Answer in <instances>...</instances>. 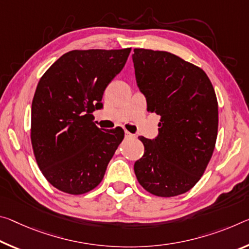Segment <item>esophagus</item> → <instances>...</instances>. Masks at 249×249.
<instances>
[{
  "mask_svg": "<svg viewBox=\"0 0 249 249\" xmlns=\"http://www.w3.org/2000/svg\"><path fill=\"white\" fill-rule=\"evenodd\" d=\"M125 137L126 139H135V135L132 133H129L128 131H125Z\"/></svg>",
  "mask_w": 249,
  "mask_h": 249,
  "instance_id": "obj_1",
  "label": "esophagus"
}]
</instances>
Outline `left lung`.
<instances>
[{
  "label": "left lung",
  "mask_w": 249,
  "mask_h": 249,
  "mask_svg": "<svg viewBox=\"0 0 249 249\" xmlns=\"http://www.w3.org/2000/svg\"><path fill=\"white\" fill-rule=\"evenodd\" d=\"M133 62L147 110L160 115L156 139L140 137L145 151L134 172L153 195L184 194L200 179L215 148L214 88L202 69L165 51L134 49Z\"/></svg>",
  "instance_id": "obj_1"
}]
</instances>
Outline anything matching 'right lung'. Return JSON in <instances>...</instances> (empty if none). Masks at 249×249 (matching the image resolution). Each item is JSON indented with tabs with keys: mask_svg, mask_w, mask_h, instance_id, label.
<instances>
[{
	"mask_svg": "<svg viewBox=\"0 0 249 249\" xmlns=\"http://www.w3.org/2000/svg\"><path fill=\"white\" fill-rule=\"evenodd\" d=\"M129 53L131 49L71 51L39 80L32 102L31 142L42 174L55 188L81 195L103 179L124 131L100 129L92 113L103 107L104 90Z\"/></svg>",
	"mask_w": 249,
	"mask_h": 249,
	"instance_id": "right-lung-1",
	"label": "right lung"
}]
</instances>
